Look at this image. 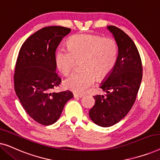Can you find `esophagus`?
I'll list each match as a JSON object with an SVG mask.
<instances>
[{"instance_id": "obj_1", "label": "esophagus", "mask_w": 160, "mask_h": 160, "mask_svg": "<svg viewBox=\"0 0 160 160\" xmlns=\"http://www.w3.org/2000/svg\"><path fill=\"white\" fill-rule=\"evenodd\" d=\"M73 96L74 98H82L84 97V95H82V94H73Z\"/></svg>"}]
</instances>
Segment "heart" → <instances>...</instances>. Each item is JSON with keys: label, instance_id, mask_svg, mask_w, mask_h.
Listing matches in <instances>:
<instances>
[{"label": "heart", "instance_id": "b5f03b06", "mask_svg": "<svg viewBox=\"0 0 160 160\" xmlns=\"http://www.w3.org/2000/svg\"><path fill=\"white\" fill-rule=\"evenodd\" d=\"M68 49L59 48L54 63L61 73L67 75L73 71L77 61H82L84 71L76 72L63 82L65 88L82 93L93 84L95 78L102 80L114 68L118 58V46L112 38L95 34H75L68 38Z\"/></svg>", "mask_w": 160, "mask_h": 160}]
</instances>
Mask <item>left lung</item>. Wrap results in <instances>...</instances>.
Returning <instances> with one entry per match:
<instances>
[{"label": "left lung", "instance_id": "left-lung-1", "mask_svg": "<svg viewBox=\"0 0 160 160\" xmlns=\"http://www.w3.org/2000/svg\"><path fill=\"white\" fill-rule=\"evenodd\" d=\"M107 28L117 43V61L100 87L106 94L93 96L95 102L89 112L94 123L103 128L117 124L128 114L136 99L143 76L141 59L133 41L115 26Z\"/></svg>", "mask_w": 160, "mask_h": 160}]
</instances>
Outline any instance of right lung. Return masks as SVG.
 <instances>
[{
  "mask_svg": "<svg viewBox=\"0 0 160 160\" xmlns=\"http://www.w3.org/2000/svg\"><path fill=\"white\" fill-rule=\"evenodd\" d=\"M70 32V28L61 26L45 27L31 35L19 52L15 92L28 114L43 125L58 121L65 103L73 97L68 90L51 92L61 82L54 63L56 49Z\"/></svg>",
  "mask_w": 160,
  "mask_h": 160,
  "instance_id": "1",
  "label": "right lung"
}]
</instances>
